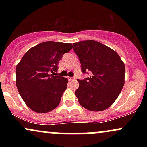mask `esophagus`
Returning a JSON list of instances; mask_svg holds the SVG:
<instances>
[{"mask_svg":"<svg viewBox=\"0 0 147 147\" xmlns=\"http://www.w3.org/2000/svg\"><path fill=\"white\" fill-rule=\"evenodd\" d=\"M68 80L69 81H75V77H68Z\"/></svg>","mask_w":147,"mask_h":147,"instance_id":"1","label":"esophagus"}]
</instances>
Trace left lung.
<instances>
[{"label": "left lung", "mask_w": 147, "mask_h": 147, "mask_svg": "<svg viewBox=\"0 0 147 147\" xmlns=\"http://www.w3.org/2000/svg\"><path fill=\"white\" fill-rule=\"evenodd\" d=\"M84 74L90 76L77 79L75 95L85 109L101 111L113 104L124 84L125 66L118 54L99 42L88 40L73 43Z\"/></svg>", "instance_id": "left-lung-1"}]
</instances>
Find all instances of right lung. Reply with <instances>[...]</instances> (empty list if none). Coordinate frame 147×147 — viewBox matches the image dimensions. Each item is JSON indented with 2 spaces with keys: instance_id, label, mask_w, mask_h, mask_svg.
Segmentation results:
<instances>
[{
  "instance_id": "obj_1",
  "label": "right lung",
  "mask_w": 147,
  "mask_h": 147,
  "mask_svg": "<svg viewBox=\"0 0 147 147\" xmlns=\"http://www.w3.org/2000/svg\"><path fill=\"white\" fill-rule=\"evenodd\" d=\"M72 48V43L46 41L30 48L22 57L16 66V84L30 109L45 113L59 104L68 81L57 75V65Z\"/></svg>"
}]
</instances>
